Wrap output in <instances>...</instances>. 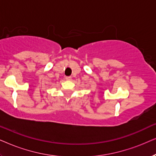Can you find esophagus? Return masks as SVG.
<instances>
[{"label":"esophagus","instance_id":"1","mask_svg":"<svg viewBox=\"0 0 156 156\" xmlns=\"http://www.w3.org/2000/svg\"><path fill=\"white\" fill-rule=\"evenodd\" d=\"M66 79L67 80H70V79H71V77H70V76H66Z\"/></svg>","mask_w":156,"mask_h":156}]
</instances>
